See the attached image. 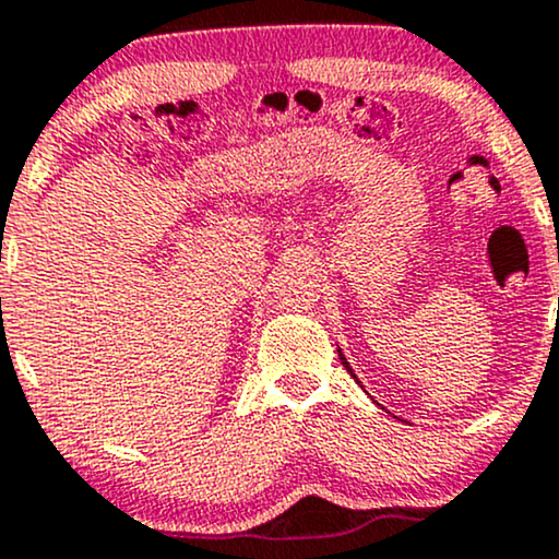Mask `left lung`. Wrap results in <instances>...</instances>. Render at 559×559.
<instances>
[{"instance_id":"8db88e82","label":"left lung","mask_w":559,"mask_h":559,"mask_svg":"<svg viewBox=\"0 0 559 559\" xmlns=\"http://www.w3.org/2000/svg\"><path fill=\"white\" fill-rule=\"evenodd\" d=\"M338 357H342V362H344V368H346V370H349V376H355V373H352V365H349V362H346V357H344V355H342V349H338ZM355 378H357V376H355ZM357 383H360V381H357Z\"/></svg>"}]
</instances>
